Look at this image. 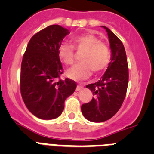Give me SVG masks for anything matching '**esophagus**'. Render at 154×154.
Masks as SVG:
<instances>
[{
	"mask_svg": "<svg viewBox=\"0 0 154 154\" xmlns=\"http://www.w3.org/2000/svg\"><path fill=\"white\" fill-rule=\"evenodd\" d=\"M82 88H83V85H81V84H80V85H77V87H76V91L81 90Z\"/></svg>",
	"mask_w": 154,
	"mask_h": 154,
	"instance_id": "34e87169",
	"label": "esophagus"
}]
</instances>
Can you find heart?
Returning <instances> with one entry per match:
<instances>
[{
  "mask_svg": "<svg viewBox=\"0 0 154 154\" xmlns=\"http://www.w3.org/2000/svg\"><path fill=\"white\" fill-rule=\"evenodd\" d=\"M74 47L78 51H83L81 63L67 72L69 78L75 81L86 79L92 74L101 72L108 67L111 58L109 47L93 34L86 33L73 38ZM72 45L62 43L58 50V58L65 65H71L75 61V48Z\"/></svg>",
  "mask_w": 154,
  "mask_h": 154,
  "instance_id": "heart-1",
  "label": "heart"
}]
</instances>
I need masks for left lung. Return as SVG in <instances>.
Listing matches in <instances>:
<instances>
[{
  "label": "left lung",
  "mask_w": 154,
  "mask_h": 154,
  "mask_svg": "<svg viewBox=\"0 0 154 154\" xmlns=\"http://www.w3.org/2000/svg\"><path fill=\"white\" fill-rule=\"evenodd\" d=\"M102 27L108 34L112 52L111 62L99 81L86 85L95 97L81 107L85 119L94 123L108 120L119 111L126 97L129 81L127 59L123 42L108 28Z\"/></svg>",
  "instance_id": "1"
}]
</instances>
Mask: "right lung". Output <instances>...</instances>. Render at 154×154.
<instances>
[{
    "mask_svg": "<svg viewBox=\"0 0 154 154\" xmlns=\"http://www.w3.org/2000/svg\"><path fill=\"white\" fill-rule=\"evenodd\" d=\"M69 30L53 24L32 36L23 56L21 68V93L34 116L42 119L58 117L65 100L75 92L76 82L60 79L63 68L58 47Z\"/></svg>",
    "mask_w": 154,
    "mask_h": 154,
    "instance_id": "1",
    "label": "right lung"
}]
</instances>
